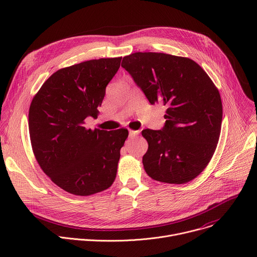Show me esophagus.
<instances>
[{
	"instance_id": "34e87169",
	"label": "esophagus",
	"mask_w": 257,
	"mask_h": 257,
	"mask_svg": "<svg viewBox=\"0 0 257 257\" xmlns=\"http://www.w3.org/2000/svg\"><path fill=\"white\" fill-rule=\"evenodd\" d=\"M139 134V131L137 130V131H134V130H130L129 131V137L130 138H133V137H135V136H137Z\"/></svg>"
}]
</instances>
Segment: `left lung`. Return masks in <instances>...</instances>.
Masks as SVG:
<instances>
[{"mask_svg":"<svg viewBox=\"0 0 257 257\" xmlns=\"http://www.w3.org/2000/svg\"><path fill=\"white\" fill-rule=\"evenodd\" d=\"M152 104L166 105L162 130H142L149 150L142 158L152 179L184 184L210 162L221 134V95L193 60L164 53H134L121 65Z\"/></svg>","mask_w":257,"mask_h":257,"instance_id":"8db88e82","label":"left lung"}]
</instances>
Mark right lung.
<instances>
[{
    "label": "right lung",
    "mask_w": 257,
    "mask_h": 257,
    "mask_svg": "<svg viewBox=\"0 0 257 257\" xmlns=\"http://www.w3.org/2000/svg\"><path fill=\"white\" fill-rule=\"evenodd\" d=\"M122 57L89 60L58 70L32 98L28 127L34 157L63 190L88 196L111 187L128 130L86 129L97 118L105 87Z\"/></svg>",
    "instance_id": "right-lung-1"
}]
</instances>
